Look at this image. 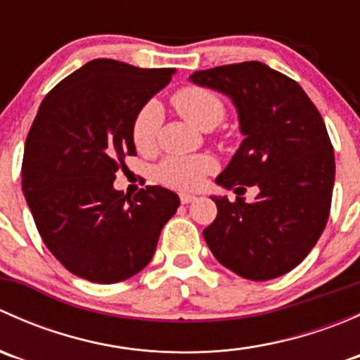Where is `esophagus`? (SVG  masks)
I'll list each match as a JSON object with an SVG mask.
<instances>
[{
	"mask_svg": "<svg viewBox=\"0 0 360 360\" xmlns=\"http://www.w3.org/2000/svg\"><path fill=\"white\" fill-rule=\"evenodd\" d=\"M179 198H181V203H191V202L197 200V197H195V195H190V193H181Z\"/></svg>",
	"mask_w": 360,
	"mask_h": 360,
	"instance_id": "esophagus-1",
	"label": "esophagus"
}]
</instances>
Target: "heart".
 <instances>
[{
	"mask_svg": "<svg viewBox=\"0 0 360 360\" xmlns=\"http://www.w3.org/2000/svg\"><path fill=\"white\" fill-rule=\"evenodd\" d=\"M176 111L200 130H210L224 118V104L210 90L200 86H184L172 96ZM160 125L157 104L150 103L137 112L132 125V137L139 151L153 150ZM214 160L205 155L197 157H169L157 169L160 183L174 190H197L207 174L214 170Z\"/></svg>",
	"mask_w": 360,
	"mask_h": 360,
	"instance_id": "heart-1",
	"label": "heart"
}]
</instances>
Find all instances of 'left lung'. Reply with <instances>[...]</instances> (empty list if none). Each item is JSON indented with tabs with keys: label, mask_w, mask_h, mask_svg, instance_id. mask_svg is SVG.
<instances>
[{
	"label": "left lung",
	"mask_w": 360,
	"mask_h": 360,
	"mask_svg": "<svg viewBox=\"0 0 360 360\" xmlns=\"http://www.w3.org/2000/svg\"><path fill=\"white\" fill-rule=\"evenodd\" d=\"M190 82L230 97L244 136L216 183L235 193L259 188L250 203L212 195L217 216L203 238L233 274L281 277L307 257L328 223L335 151L324 120L294 79L257 60L195 71Z\"/></svg>",
	"instance_id": "1"
}]
</instances>
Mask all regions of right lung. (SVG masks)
Instances as JSON below:
<instances>
[{
	"label": "right lung",
	"instance_id": "right-lung-1",
	"mask_svg": "<svg viewBox=\"0 0 360 360\" xmlns=\"http://www.w3.org/2000/svg\"><path fill=\"white\" fill-rule=\"evenodd\" d=\"M176 69L94 59L43 99L27 134L22 191L50 252L71 274L115 284L139 274L179 197L146 186L129 197L112 183L136 155L137 112Z\"/></svg>",
	"mask_w": 360,
	"mask_h": 360
}]
</instances>
